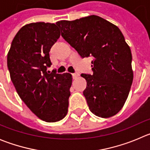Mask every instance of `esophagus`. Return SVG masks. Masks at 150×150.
Returning a JSON list of instances; mask_svg holds the SVG:
<instances>
[{
	"label": "esophagus",
	"instance_id": "34e87169",
	"mask_svg": "<svg viewBox=\"0 0 150 150\" xmlns=\"http://www.w3.org/2000/svg\"><path fill=\"white\" fill-rule=\"evenodd\" d=\"M78 76H79V74H78V73H74V74H72V76L74 79H76Z\"/></svg>",
	"mask_w": 150,
	"mask_h": 150
}]
</instances>
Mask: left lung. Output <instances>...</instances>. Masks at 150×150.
<instances>
[{"mask_svg": "<svg viewBox=\"0 0 150 150\" xmlns=\"http://www.w3.org/2000/svg\"><path fill=\"white\" fill-rule=\"evenodd\" d=\"M62 37L82 58L92 57L93 74H82L88 108L102 118L122 108L133 82L132 55L120 28L98 16L56 22Z\"/></svg>", "mask_w": 150, "mask_h": 150, "instance_id": "left-lung-1", "label": "left lung"}]
</instances>
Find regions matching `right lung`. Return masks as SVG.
Instances as JSON below:
<instances>
[{
	"mask_svg": "<svg viewBox=\"0 0 150 150\" xmlns=\"http://www.w3.org/2000/svg\"><path fill=\"white\" fill-rule=\"evenodd\" d=\"M60 37L53 23L28 24L13 38L7 67L17 93L36 116L55 122L67 115L72 76L47 71L50 51Z\"/></svg>",
	"mask_w": 150,
	"mask_h": 150,
	"instance_id": "add662e5",
	"label": "right lung"
}]
</instances>
